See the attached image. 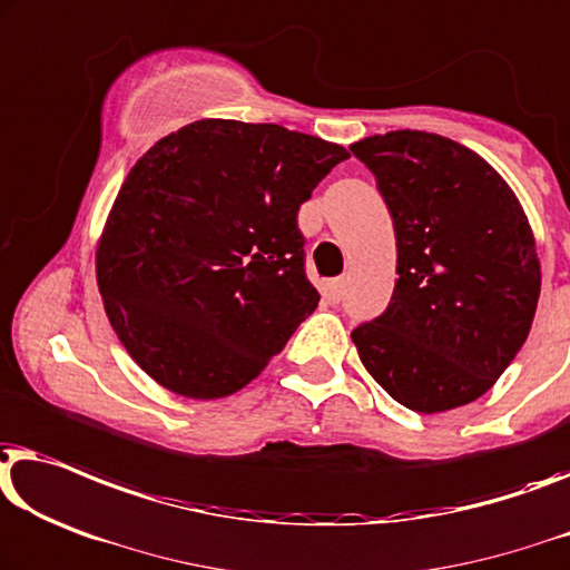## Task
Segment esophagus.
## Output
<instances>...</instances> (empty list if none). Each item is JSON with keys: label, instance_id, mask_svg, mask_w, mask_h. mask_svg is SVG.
I'll list each match as a JSON object with an SVG mask.
<instances>
[{"label": "esophagus", "instance_id": "obj_1", "mask_svg": "<svg viewBox=\"0 0 570 570\" xmlns=\"http://www.w3.org/2000/svg\"><path fill=\"white\" fill-rule=\"evenodd\" d=\"M342 295H344V279H342V277L328 279V283L324 285V298H326L328 303H340Z\"/></svg>", "mask_w": 570, "mask_h": 570}]
</instances>
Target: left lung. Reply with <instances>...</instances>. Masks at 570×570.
Wrapping results in <instances>:
<instances>
[{"label": "left lung", "instance_id": "obj_1", "mask_svg": "<svg viewBox=\"0 0 570 570\" xmlns=\"http://www.w3.org/2000/svg\"><path fill=\"white\" fill-rule=\"evenodd\" d=\"M391 210L399 279L352 332L362 365L411 411L475 401L517 357L540 298L522 205L493 167L450 138L391 130L352 144Z\"/></svg>", "mask_w": 570, "mask_h": 570}]
</instances>
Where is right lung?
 I'll use <instances>...</instances> for the list:
<instances>
[{"instance_id":"add662e5","label":"right lung","mask_w":570,"mask_h":570,"mask_svg":"<svg viewBox=\"0 0 570 570\" xmlns=\"http://www.w3.org/2000/svg\"><path fill=\"white\" fill-rule=\"evenodd\" d=\"M346 148L275 122L197 120L130 169L97 246L107 318L185 399L254 381L316 311L298 210Z\"/></svg>"}]
</instances>
